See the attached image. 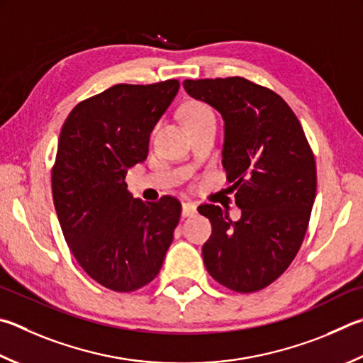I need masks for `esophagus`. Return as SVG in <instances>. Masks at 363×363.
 <instances>
[{
    "label": "esophagus",
    "instance_id": "1",
    "mask_svg": "<svg viewBox=\"0 0 363 363\" xmlns=\"http://www.w3.org/2000/svg\"><path fill=\"white\" fill-rule=\"evenodd\" d=\"M196 213V204L192 201H184L182 203V217L194 216Z\"/></svg>",
    "mask_w": 363,
    "mask_h": 363
}]
</instances>
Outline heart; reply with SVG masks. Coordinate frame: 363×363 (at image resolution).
<instances>
[{
    "label": "heart",
    "mask_w": 363,
    "mask_h": 363,
    "mask_svg": "<svg viewBox=\"0 0 363 363\" xmlns=\"http://www.w3.org/2000/svg\"><path fill=\"white\" fill-rule=\"evenodd\" d=\"M204 117H213V113H211V109L201 101H189L186 106L182 108V118L186 123L200 121V118Z\"/></svg>",
    "instance_id": "obj_1"
}]
</instances>
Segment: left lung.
<instances>
[{
  "label": "left lung",
  "mask_w": 363,
  "mask_h": 363,
  "mask_svg": "<svg viewBox=\"0 0 363 363\" xmlns=\"http://www.w3.org/2000/svg\"><path fill=\"white\" fill-rule=\"evenodd\" d=\"M220 113L222 164L241 219L201 204L213 233L203 245L208 273L230 291L257 292L276 281L305 238L315 199V162L301 123L273 90L245 77L182 82Z\"/></svg>",
  "instance_id": "1"
}]
</instances>
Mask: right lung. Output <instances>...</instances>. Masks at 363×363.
<instances>
[{"label":"right lung","instance_id":"obj_1","mask_svg":"<svg viewBox=\"0 0 363 363\" xmlns=\"http://www.w3.org/2000/svg\"><path fill=\"white\" fill-rule=\"evenodd\" d=\"M179 90L169 79L117 84L84 100L65 121L52 195L67 245L98 284L133 292L159 274L181 217V203L133 199L127 171L147 159L149 136Z\"/></svg>","mask_w":363,"mask_h":363}]
</instances>
